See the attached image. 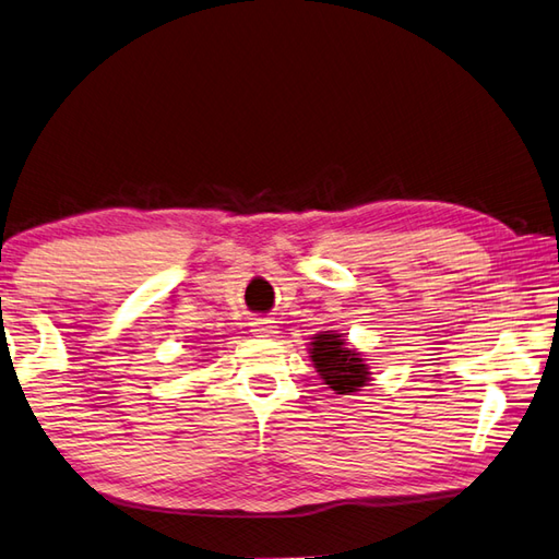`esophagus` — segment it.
<instances>
[{
  "instance_id": "obj_1",
  "label": "esophagus",
  "mask_w": 559,
  "mask_h": 559,
  "mask_svg": "<svg viewBox=\"0 0 559 559\" xmlns=\"http://www.w3.org/2000/svg\"><path fill=\"white\" fill-rule=\"evenodd\" d=\"M252 333L259 335V338H269V335L276 333V321L274 319H266V317H259V319H252Z\"/></svg>"
}]
</instances>
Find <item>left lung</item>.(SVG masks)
Segmentation results:
<instances>
[{
	"instance_id": "1",
	"label": "left lung",
	"mask_w": 559,
	"mask_h": 559,
	"mask_svg": "<svg viewBox=\"0 0 559 559\" xmlns=\"http://www.w3.org/2000/svg\"><path fill=\"white\" fill-rule=\"evenodd\" d=\"M311 361L321 381L338 395L359 391L369 381V367L355 349H347L338 333H319L311 343Z\"/></svg>"
}]
</instances>
